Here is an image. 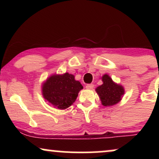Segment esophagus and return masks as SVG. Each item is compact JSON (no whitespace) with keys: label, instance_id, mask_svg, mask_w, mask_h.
<instances>
[{"label":"esophagus","instance_id":"obj_1","mask_svg":"<svg viewBox=\"0 0 159 159\" xmlns=\"http://www.w3.org/2000/svg\"><path fill=\"white\" fill-rule=\"evenodd\" d=\"M94 85L93 84H87L86 85V88L88 89V90H92L93 88Z\"/></svg>","mask_w":159,"mask_h":159}]
</instances>
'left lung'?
<instances>
[{
    "instance_id": "8db88e82",
    "label": "left lung",
    "mask_w": 159,
    "mask_h": 159,
    "mask_svg": "<svg viewBox=\"0 0 159 159\" xmlns=\"http://www.w3.org/2000/svg\"><path fill=\"white\" fill-rule=\"evenodd\" d=\"M102 80L103 84L96 89L102 104L104 106H110L119 102L122 96L124 94L123 87L116 84L107 75H104Z\"/></svg>"
}]
</instances>
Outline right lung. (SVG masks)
<instances>
[{
	"instance_id": "obj_1",
	"label": "right lung",
	"mask_w": 159,
	"mask_h": 159,
	"mask_svg": "<svg viewBox=\"0 0 159 159\" xmlns=\"http://www.w3.org/2000/svg\"><path fill=\"white\" fill-rule=\"evenodd\" d=\"M81 89L83 86L73 75H54L43 84V95L48 102L63 110L75 102Z\"/></svg>"
}]
</instances>
